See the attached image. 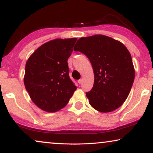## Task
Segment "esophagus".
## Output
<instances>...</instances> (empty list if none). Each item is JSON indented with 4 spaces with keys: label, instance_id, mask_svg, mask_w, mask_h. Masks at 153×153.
<instances>
[{
    "label": "esophagus",
    "instance_id": "obj_1",
    "mask_svg": "<svg viewBox=\"0 0 153 153\" xmlns=\"http://www.w3.org/2000/svg\"><path fill=\"white\" fill-rule=\"evenodd\" d=\"M78 82L79 83V84H82V79H80V80H78Z\"/></svg>",
    "mask_w": 153,
    "mask_h": 153
}]
</instances>
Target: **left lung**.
Segmentation results:
<instances>
[{
    "instance_id": "obj_1",
    "label": "left lung",
    "mask_w": 153,
    "mask_h": 153,
    "mask_svg": "<svg viewBox=\"0 0 153 153\" xmlns=\"http://www.w3.org/2000/svg\"><path fill=\"white\" fill-rule=\"evenodd\" d=\"M73 50L85 54L92 66L94 82L86 93L91 107L101 113L120 107L129 94L135 77L127 48L108 36L94 35L80 38Z\"/></svg>"
}]
</instances>
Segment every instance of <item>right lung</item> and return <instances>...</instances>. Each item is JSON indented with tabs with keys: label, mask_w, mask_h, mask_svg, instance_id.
I'll return each mask as SVG.
<instances>
[{
	"label": "right lung",
	"mask_w": 153,
	"mask_h": 153,
	"mask_svg": "<svg viewBox=\"0 0 153 153\" xmlns=\"http://www.w3.org/2000/svg\"><path fill=\"white\" fill-rule=\"evenodd\" d=\"M76 40L58 38L47 42L26 62L24 85L33 102L42 111H59L76 90L69 77L67 62Z\"/></svg>",
	"instance_id": "obj_1"
}]
</instances>
